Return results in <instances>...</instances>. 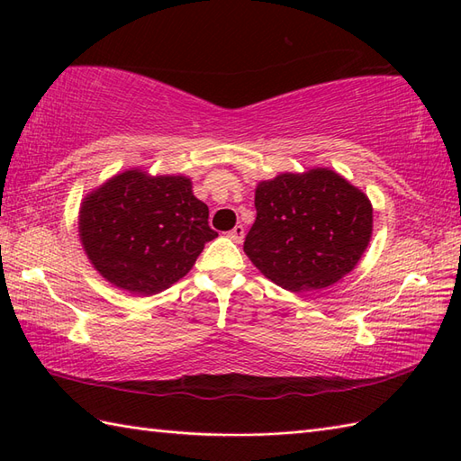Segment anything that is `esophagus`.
I'll list each match as a JSON object with an SVG mask.
<instances>
[{
	"label": "esophagus",
	"instance_id": "34e87169",
	"mask_svg": "<svg viewBox=\"0 0 461 461\" xmlns=\"http://www.w3.org/2000/svg\"><path fill=\"white\" fill-rule=\"evenodd\" d=\"M228 236L236 241V243H241L243 241V236H246V230H243V225H236V228H233Z\"/></svg>",
	"mask_w": 461,
	"mask_h": 461
}]
</instances>
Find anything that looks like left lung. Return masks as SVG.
<instances>
[{"instance_id":"obj_1","label":"left lung","mask_w":461,"mask_h":461,"mask_svg":"<svg viewBox=\"0 0 461 461\" xmlns=\"http://www.w3.org/2000/svg\"><path fill=\"white\" fill-rule=\"evenodd\" d=\"M256 210L243 251L263 276L293 293L345 277L372 238L368 195L330 168L259 182Z\"/></svg>"}]
</instances>
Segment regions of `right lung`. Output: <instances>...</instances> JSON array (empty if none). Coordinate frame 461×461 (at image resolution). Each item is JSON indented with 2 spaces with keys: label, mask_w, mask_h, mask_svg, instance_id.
<instances>
[{
  "label": "right lung",
  "mask_w": 461,
  "mask_h": 461,
  "mask_svg": "<svg viewBox=\"0 0 461 461\" xmlns=\"http://www.w3.org/2000/svg\"><path fill=\"white\" fill-rule=\"evenodd\" d=\"M208 213L188 176L131 168L85 195L79 238L111 285L149 297L180 281L205 243L218 238Z\"/></svg>",
  "instance_id": "1"
}]
</instances>
